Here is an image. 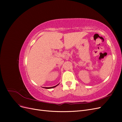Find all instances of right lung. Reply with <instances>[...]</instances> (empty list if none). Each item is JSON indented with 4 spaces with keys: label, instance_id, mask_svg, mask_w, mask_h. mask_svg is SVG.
Returning a JSON list of instances; mask_svg holds the SVG:
<instances>
[{
    "label": "right lung",
    "instance_id": "add662e5",
    "mask_svg": "<svg viewBox=\"0 0 122 122\" xmlns=\"http://www.w3.org/2000/svg\"><path fill=\"white\" fill-rule=\"evenodd\" d=\"M58 84L57 85H56V86H52V87H45V88H47V89H49V88H54V87H56L57 86H58Z\"/></svg>",
    "mask_w": 122,
    "mask_h": 122
}]
</instances>
